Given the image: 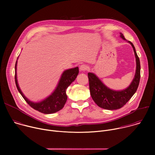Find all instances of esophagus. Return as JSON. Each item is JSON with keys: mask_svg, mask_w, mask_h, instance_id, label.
<instances>
[{"mask_svg": "<svg viewBox=\"0 0 155 155\" xmlns=\"http://www.w3.org/2000/svg\"><path fill=\"white\" fill-rule=\"evenodd\" d=\"M88 68H88L87 65H86V64H81L80 65V71H87L88 69Z\"/></svg>", "mask_w": 155, "mask_h": 155, "instance_id": "1", "label": "esophagus"}]
</instances>
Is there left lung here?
<instances>
[{
  "mask_svg": "<svg viewBox=\"0 0 155 155\" xmlns=\"http://www.w3.org/2000/svg\"><path fill=\"white\" fill-rule=\"evenodd\" d=\"M120 37L126 40L122 33ZM128 42L133 48L136 58V72L134 78L126 90L113 91L105 86L101 81L93 73H88L90 91L94 102L101 108L107 110H117L123 107L136 92L140 78V64L135 47L130 41Z\"/></svg>",
  "mask_w": 155,
  "mask_h": 155,
  "instance_id": "left-lung-1",
  "label": "left lung"
}]
</instances>
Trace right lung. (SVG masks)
I'll list each match as a JSON object with an SVG mask.
<instances>
[{
    "mask_svg": "<svg viewBox=\"0 0 155 155\" xmlns=\"http://www.w3.org/2000/svg\"><path fill=\"white\" fill-rule=\"evenodd\" d=\"M16 64L17 61L15 64V75L16 87L22 97L24 98L26 102L32 108L41 113L45 114H50L59 111L60 110L64 107L68 99V96L67 94H66V89L72 83V82L75 80L77 75L78 74L79 70L78 67L64 71L61 76L56 89L53 92V93L46 99L40 102L34 103L29 101L22 93L19 89L16 79Z\"/></svg>",
    "mask_w": 155,
    "mask_h": 155,
    "instance_id": "right-lung-1",
    "label": "right lung"
}]
</instances>
